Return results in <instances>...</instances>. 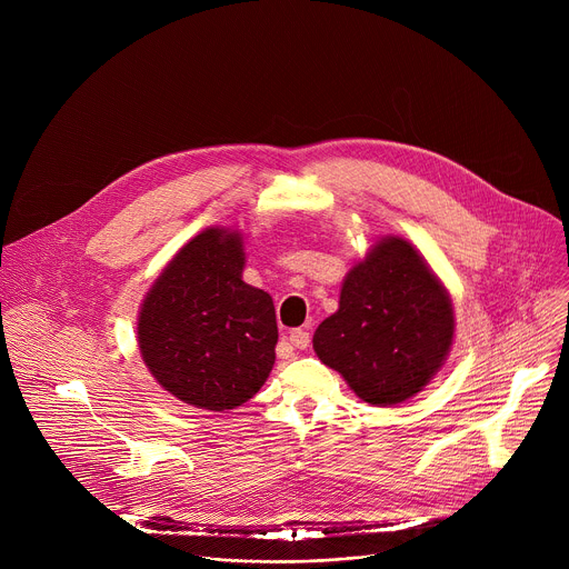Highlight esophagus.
I'll use <instances>...</instances> for the list:
<instances>
[{"label": "esophagus", "instance_id": "34e87169", "mask_svg": "<svg viewBox=\"0 0 569 569\" xmlns=\"http://www.w3.org/2000/svg\"><path fill=\"white\" fill-rule=\"evenodd\" d=\"M290 345L292 347H297V349H306L308 345H310V333L306 331V329H295V331H290Z\"/></svg>", "mask_w": 569, "mask_h": 569}]
</instances>
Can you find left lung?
I'll list each match as a JSON object with an SVG mask.
<instances>
[{"instance_id":"left-lung-1","label":"left lung","mask_w":569,"mask_h":569,"mask_svg":"<svg viewBox=\"0 0 569 569\" xmlns=\"http://www.w3.org/2000/svg\"><path fill=\"white\" fill-rule=\"evenodd\" d=\"M452 333L450 297L423 257L408 240L382 238L345 279L340 308L312 347L362 400L396 405L439 371Z\"/></svg>"}]
</instances>
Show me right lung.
<instances>
[{
  "instance_id": "obj_1",
  "label": "right lung",
  "mask_w": 569,
  "mask_h": 569,
  "mask_svg": "<svg viewBox=\"0 0 569 569\" xmlns=\"http://www.w3.org/2000/svg\"><path fill=\"white\" fill-rule=\"evenodd\" d=\"M240 233L207 229L176 254L139 312V351L154 380L200 410L250 400L279 340L272 297L240 279Z\"/></svg>"
}]
</instances>
